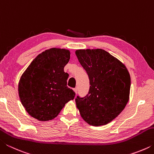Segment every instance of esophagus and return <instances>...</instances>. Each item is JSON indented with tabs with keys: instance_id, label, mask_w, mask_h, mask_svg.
Listing matches in <instances>:
<instances>
[{
	"instance_id": "1",
	"label": "esophagus",
	"mask_w": 154,
	"mask_h": 154,
	"mask_svg": "<svg viewBox=\"0 0 154 154\" xmlns=\"http://www.w3.org/2000/svg\"><path fill=\"white\" fill-rule=\"evenodd\" d=\"M73 90L75 91V93H77V88H74V89H73Z\"/></svg>"
}]
</instances>
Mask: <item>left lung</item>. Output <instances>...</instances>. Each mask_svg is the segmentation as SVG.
Segmentation results:
<instances>
[{
    "label": "left lung",
    "mask_w": 154,
    "mask_h": 154,
    "mask_svg": "<svg viewBox=\"0 0 154 154\" xmlns=\"http://www.w3.org/2000/svg\"><path fill=\"white\" fill-rule=\"evenodd\" d=\"M78 60L87 72L90 90L75 98L81 116L92 126L109 123L128 102L130 76L124 64L102 49H78Z\"/></svg>",
    "instance_id": "obj_1"
}]
</instances>
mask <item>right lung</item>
Segmentation results:
<instances>
[{
    "mask_svg": "<svg viewBox=\"0 0 154 154\" xmlns=\"http://www.w3.org/2000/svg\"><path fill=\"white\" fill-rule=\"evenodd\" d=\"M70 60L67 49L51 48L38 54L22 74L18 92L28 114L39 121L58 116L75 93L66 86L69 74L64 71Z\"/></svg>",
    "mask_w": 154,
    "mask_h": 154,
    "instance_id": "obj_1",
    "label": "right lung"
}]
</instances>
